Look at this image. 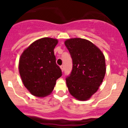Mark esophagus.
Wrapping results in <instances>:
<instances>
[{"instance_id":"obj_1","label":"esophagus","mask_w":128,"mask_h":128,"mask_svg":"<svg viewBox=\"0 0 128 128\" xmlns=\"http://www.w3.org/2000/svg\"><path fill=\"white\" fill-rule=\"evenodd\" d=\"M61 69H62V72H63V70H64V66L63 65H62V66H60Z\"/></svg>"}]
</instances>
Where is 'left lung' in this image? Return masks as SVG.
I'll list each match as a JSON object with an SVG mask.
<instances>
[{"instance_id": "1", "label": "left lung", "mask_w": 128, "mask_h": 128, "mask_svg": "<svg viewBox=\"0 0 128 128\" xmlns=\"http://www.w3.org/2000/svg\"><path fill=\"white\" fill-rule=\"evenodd\" d=\"M65 45L72 59V70L66 78L70 94L80 100L90 99L99 89L106 74L102 51L86 39H68Z\"/></svg>"}]
</instances>
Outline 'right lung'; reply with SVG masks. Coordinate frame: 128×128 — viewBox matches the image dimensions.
Masks as SVG:
<instances>
[{"label":"right lung","instance_id":"add662e5","mask_svg":"<svg viewBox=\"0 0 128 128\" xmlns=\"http://www.w3.org/2000/svg\"><path fill=\"white\" fill-rule=\"evenodd\" d=\"M58 43L57 39L47 37L37 40L20 56L19 73L24 85L33 96L44 98L50 94L62 76L54 52Z\"/></svg>","mask_w":128,"mask_h":128}]
</instances>
